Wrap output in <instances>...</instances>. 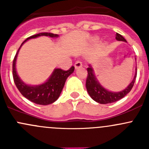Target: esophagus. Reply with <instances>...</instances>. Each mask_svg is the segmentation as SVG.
<instances>
[{
	"instance_id": "obj_1",
	"label": "esophagus",
	"mask_w": 149,
	"mask_h": 149,
	"mask_svg": "<svg viewBox=\"0 0 149 149\" xmlns=\"http://www.w3.org/2000/svg\"><path fill=\"white\" fill-rule=\"evenodd\" d=\"M74 66L76 69L79 68H81L82 66V63L80 61H77L76 63H75Z\"/></svg>"
}]
</instances>
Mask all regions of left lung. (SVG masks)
<instances>
[{
  "label": "left lung",
  "instance_id": "1",
  "mask_svg": "<svg viewBox=\"0 0 149 149\" xmlns=\"http://www.w3.org/2000/svg\"><path fill=\"white\" fill-rule=\"evenodd\" d=\"M115 38L118 41L126 42L125 39L118 33H116ZM136 70H137V68H136ZM87 72H88V74H87L86 81V87L87 91L90 97L94 101L100 104L112 103L123 98L125 96L127 95L131 91L132 88L134 85L136 76H137V72H136L134 79L125 89L120 91V92H111V91L105 89L104 87L100 85L97 79H96V76H94V71H93V69L91 65L87 68Z\"/></svg>",
  "mask_w": 149,
  "mask_h": 149
}]
</instances>
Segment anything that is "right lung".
Segmentation results:
<instances>
[{"label":"right lung","mask_w":149,"mask_h":149,"mask_svg":"<svg viewBox=\"0 0 149 149\" xmlns=\"http://www.w3.org/2000/svg\"><path fill=\"white\" fill-rule=\"evenodd\" d=\"M40 36H48L50 37H58V34L47 32L34 34L25 40L21 45L20 47L29 39L36 38ZM20 47L18 49L13 61V78L16 87L24 97L32 102L41 105H47L53 103L60 97L67 78L74 71V66L70 67L68 70H64L60 68L55 69L49 79L45 83L39 86H29L22 81L16 73V61Z\"/></svg>","instance_id":"right-lung-1"}]
</instances>
